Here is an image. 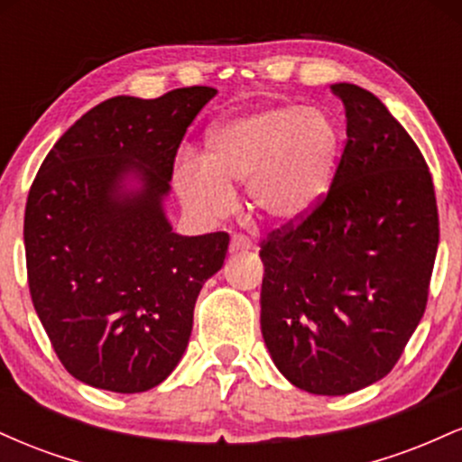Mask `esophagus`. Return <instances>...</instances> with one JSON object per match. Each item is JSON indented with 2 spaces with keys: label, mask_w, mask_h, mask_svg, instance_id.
Here are the masks:
<instances>
[{
  "label": "esophagus",
  "mask_w": 462,
  "mask_h": 462,
  "mask_svg": "<svg viewBox=\"0 0 462 462\" xmlns=\"http://www.w3.org/2000/svg\"><path fill=\"white\" fill-rule=\"evenodd\" d=\"M243 249H256V243L245 235H235L230 241V252H243Z\"/></svg>",
  "instance_id": "obj_1"
}]
</instances>
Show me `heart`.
<instances>
[{
    "label": "heart",
    "instance_id": "b5f03b06",
    "mask_svg": "<svg viewBox=\"0 0 462 462\" xmlns=\"http://www.w3.org/2000/svg\"><path fill=\"white\" fill-rule=\"evenodd\" d=\"M338 130L326 113L275 106L226 121L210 132L204 156H187L173 173L184 208L221 219L235 206V184L247 182L249 206L273 224H295L330 189Z\"/></svg>",
    "mask_w": 462,
    "mask_h": 462
}]
</instances>
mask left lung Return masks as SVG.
Here are the masks:
<instances>
[{
    "label": "left lung",
    "mask_w": 462,
    "mask_h": 462,
    "mask_svg": "<svg viewBox=\"0 0 462 462\" xmlns=\"http://www.w3.org/2000/svg\"><path fill=\"white\" fill-rule=\"evenodd\" d=\"M347 143L330 190L269 232L261 330L280 374L315 395L383 380L428 304L439 213L421 152L374 93L332 84Z\"/></svg>",
    "instance_id": "1"
}]
</instances>
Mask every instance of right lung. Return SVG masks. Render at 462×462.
I'll list each match as a JSON object with an SVG mask.
<instances>
[{"label": "right lung", "mask_w": 462, "mask_h": 462, "mask_svg": "<svg viewBox=\"0 0 462 462\" xmlns=\"http://www.w3.org/2000/svg\"><path fill=\"white\" fill-rule=\"evenodd\" d=\"M215 95L187 87L106 99L58 139L32 182L23 221L32 304L79 383L150 391L189 346L195 301L230 236L176 235L162 199L180 143ZM128 179L140 187L128 189Z\"/></svg>", "instance_id": "1"}]
</instances>
